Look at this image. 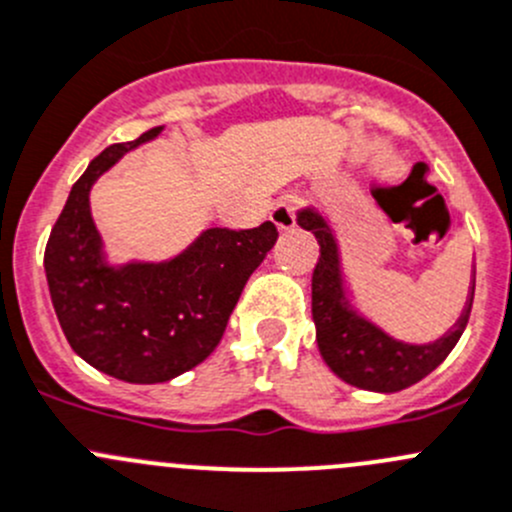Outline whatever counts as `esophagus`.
I'll return each instance as SVG.
<instances>
[{
	"mask_svg": "<svg viewBox=\"0 0 512 512\" xmlns=\"http://www.w3.org/2000/svg\"><path fill=\"white\" fill-rule=\"evenodd\" d=\"M295 207H297L295 197H282V200H277L275 205H272L270 220L275 222L277 230L285 232L295 227Z\"/></svg>",
	"mask_w": 512,
	"mask_h": 512,
	"instance_id": "1",
	"label": "esophagus"
}]
</instances>
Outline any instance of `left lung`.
Masks as SVG:
<instances>
[{"mask_svg": "<svg viewBox=\"0 0 512 512\" xmlns=\"http://www.w3.org/2000/svg\"><path fill=\"white\" fill-rule=\"evenodd\" d=\"M297 225L320 242V260L312 272V320L322 360L340 380L372 393H398L430 375L458 345L473 307L475 272L455 325L433 342H405L355 307L342 275L340 242L325 212L317 205L300 207Z\"/></svg>", "mask_w": 512, "mask_h": 512, "instance_id": "obj_1", "label": "left lung"}]
</instances>
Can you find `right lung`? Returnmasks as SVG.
I'll return each instance as SVG.
<instances>
[{
  "label": "right lung",
  "instance_id": "right-lung-1",
  "mask_svg": "<svg viewBox=\"0 0 512 512\" xmlns=\"http://www.w3.org/2000/svg\"><path fill=\"white\" fill-rule=\"evenodd\" d=\"M160 135L155 127L94 157L44 250L49 295L72 350L104 375L135 385L172 380L215 350L247 277L277 242L272 222L242 232L210 227L170 260H109L89 192L127 152Z\"/></svg>",
  "mask_w": 512,
  "mask_h": 512
}]
</instances>
